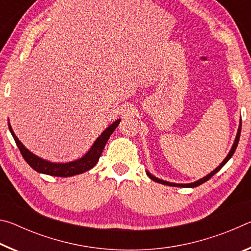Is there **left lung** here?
Returning <instances> with one entry per match:
<instances>
[{
  "label": "left lung",
  "mask_w": 251,
  "mask_h": 251,
  "mask_svg": "<svg viewBox=\"0 0 251 251\" xmlns=\"http://www.w3.org/2000/svg\"><path fill=\"white\" fill-rule=\"evenodd\" d=\"M240 131H241V120H240V124H239V127H238V131H237V136H236V139H235V142H233V145H232V147H231V150H230V151H229V154L227 155V157L226 158H225L224 160H223V163L219 165V166L215 169V171H212L210 174H208L207 176H205L203 178H201V179H199V180H197V181H195V182H190V184H175V182H169V181H165V180H161V179H159V178H157V177H155V176H152L151 173H148L147 172V175H148V177L151 178V180H154V181H156V182H159V184H163V185H167V186H174V187H190V188H194V187H197V186H199V185H201V184H203V182L205 181H207L208 179H210V178L215 175L216 173H218L220 169L223 168V166L225 164L227 163V161L231 158V156L233 155V152H235V151H236V148H237V146H238V143H239V138H240Z\"/></svg>",
  "instance_id": "left-lung-1"
}]
</instances>
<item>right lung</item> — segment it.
I'll return each instance as SVG.
<instances>
[{
  "label": "right lung",
  "mask_w": 251,
  "mask_h": 251,
  "mask_svg": "<svg viewBox=\"0 0 251 251\" xmlns=\"http://www.w3.org/2000/svg\"><path fill=\"white\" fill-rule=\"evenodd\" d=\"M120 122L121 120H117L114 122L112 125H109L107 128L100 134V137L96 139L94 144H93L91 150L88 151L82 158L71 161V163H50V161L40 158V157H37L36 155H34L33 152L29 151L27 148H25L23 144L19 141V138L16 137L13 129H12L10 123H8V128H10L11 134L13 136L14 141L16 143V145H18L23 158L34 171H36L37 173L46 174V175L50 176L71 177L90 171L91 168L95 166L97 161L100 159L101 152H103V150L106 143L108 141L109 136L113 134V131L115 130L118 124H120Z\"/></svg>",
  "instance_id": "1"
}]
</instances>
